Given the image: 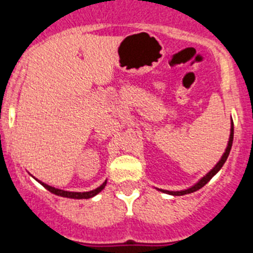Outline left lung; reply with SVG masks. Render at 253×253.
Listing matches in <instances>:
<instances>
[{
  "label": "left lung",
  "mask_w": 253,
  "mask_h": 253,
  "mask_svg": "<svg viewBox=\"0 0 253 253\" xmlns=\"http://www.w3.org/2000/svg\"><path fill=\"white\" fill-rule=\"evenodd\" d=\"M232 141H234V124H231V133H230L229 144H227L226 151H225L224 156L221 157V159H220V161H219V163H217L216 166H215L214 168H212L211 170H210L209 173H208L207 175L204 176V178L200 179V180L198 181V183L195 184L194 186H192V188L186 189V190H181V192H169V190H162V189H159V190H161V192H163V193H167V194H170V195H185V194H190V193H194V192H197V190H199V189L203 188V186H204L205 184H207L208 181H209L210 179H211L212 176H214L215 174H216L217 171L220 170V169H221V167L224 166V163H225V162H226L227 157H229L230 151H231Z\"/></svg>",
  "instance_id": "obj_1"
}]
</instances>
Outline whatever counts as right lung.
Masks as SVG:
<instances>
[{"label":"right lung","mask_w":253,"mask_h":253,"mask_svg":"<svg viewBox=\"0 0 253 253\" xmlns=\"http://www.w3.org/2000/svg\"><path fill=\"white\" fill-rule=\"evenodd\" d=\"M38 181H39V180H38ZM39 183H41L42 185H43L44 188L46 189V190H49V192H50V193H53V194L59 195V197L72 198V199H89V198H92V197H95V195H96V194H99V193L101 192L102 189L105 188V185H106V181H105V183H102L101 185L99 186V188H96V189H95V190H91V192L75 193V192H65V190H60V189H55V188H53V186L46 185V184L42 183V181H39Z\"/></svg>","instance_id":"obj_1"}]
</instances>
